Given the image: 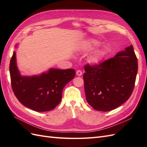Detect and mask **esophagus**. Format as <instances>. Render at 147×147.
<instances>
[{
    "mask_svg": "<svg viewBox=\"0 0 147 147\" xmlns=\"http://www.w3.org/2000/svg\"><path fill=\"white\" fill-rule=\"evenodd\" d=\"M76 74L78 75V76H82V72L80 70H78L76 72Z\"/></svg>",
    "mask_w": 147,
    "mask_h": 147,
    "instance_id": "1",
    "label": "esophagus"
}]
</instances>
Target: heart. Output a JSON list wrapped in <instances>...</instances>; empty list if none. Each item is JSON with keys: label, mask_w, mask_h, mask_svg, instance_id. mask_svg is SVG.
<instances>
[{"label": "heart", "mask_w": 147, "mask_h": 147, "mask_svg": "<svg viewBox=\"0 0 147 147\" xmlns=\"http://www.w3.org/2000/svg\"><path fill=\"white\" fill-rule=\"evenodd\" d=\"M100 42L94 38H90L83 42L80 46V50L83 53H89L99 46ZM107 55V49L105 47L98 48L89 56L88 61L94 65H99L102 63Z\"/></svg>", "instance_id": "1"}]
</instances>
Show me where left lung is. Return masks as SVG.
I'll use <instances>...</instances> for the list:
<instances>
[{
	"label": "left lung",
	"instance_id": "8db88e82",
	"mask_svg": "<svg viewBox=\"0 0 147 147\" xmlns=\"http://www.w3.org/2000/svg\"><path fill=\"white\" fill-rule=\"evenodd\" d=\"M137 70V59L132 45L99 65H86L83 80L88 103L102 112L118 107L130 97Z\"/></svg>",
	"mask_w": 147,
	"mask_h": 147
}]
</instances>
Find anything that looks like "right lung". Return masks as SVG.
Here are the masks:
<instances>
[{
  "label": "right lung",
  "instance_id": "right-lung-1",
  "mask_svg": "<svg viewBox=\"0 0 147 147\" xmlns=\"http://www.w3.org/2000/svg\"><path fill=\"white\" fill-rule=\"evenodd\" d=\"M10 74L16 98L25 107L41 112L54 109L60 103L64 87L75 77V70L51 68L40 75L23 76L17 67L14 51L10 60Z\"/></svg>",
  "mask_w": 147,
  "mask_h": 147
}]
</instances>
